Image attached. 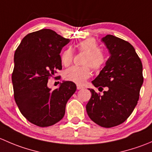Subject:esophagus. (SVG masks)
I'll return each instance as SVG.
<instances>
[{"label":"esophagus","mask_w":152,"mask_h":152,"mask_svg":"<svg viewBox=\"0 0 152 152\" xmlns=\"http://www.w3.org/2000/svg\"><path fill=\"white\" fill-rule=\"evenodd\" d=\"M76 88H77V90H82V89L84 88V87H83V86H82V85H78L77 86H76Z\"/></svg>","instance_id":"obj_1"}]
</instances>
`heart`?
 <instances>
[{"label":"heart","instance_id":"b5f03b06","mask_svg":"<svg viewBox=\"0 0 152 152\" xmlns=\"http://www.w3.org/2000/svg\"><path fill=\"white\" fill-rule=\"evenodd\" d=\"M77 47L81 52L87 54L83 62L85 66H73L67 69L64 73V79L77 85H83L92 76V70L89 66L97 71L102 70L106 63V57L94 39L89 38L81 41ZM73 60V51L72 48H68L62 52L61 62L65 66H69Z\"/></svg>","mask_w":152,"mask_h":152}]
</instances>
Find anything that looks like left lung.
I'll use <instances>...</instances> for the list:
<instances>
[{
  "label": "left lung",
  "mask_w": 152,
  "mask_h": 152,
  "mask_svg": "<svg viewBox=\"0 0 152 152\" xmlns=\"http://www.w3.org/2000/svg\"><path fill=\"white\" fill-rule=\"evenodd\" d=\"M102 41L110 56L92 83L102 90L107 87L108 90L102 96L89 89L92 96L86 110L93 122L110 128L124 123L137 105L143 82L142 65L134 47L127 41L110 34Z\"/></svg>",
  "instance_id": "8db88e82"
}]
</instances>
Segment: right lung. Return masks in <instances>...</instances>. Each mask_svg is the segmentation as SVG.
<instances>
[{
  "label": "right lung",
  "instance_id": "1",
  "mask_svg": "<svg viewBox=\"0 0 152 152\" xmlns=\"http://www.w3.org/2000/svg\"><path fill=\"white\" fill-rule=\"evenodd\" d=\"M69 42L54 31L41 29L28 34L15 50L12 75L15 102L23 115L38 126L62 120L67 101L76 92L71 82L53 90L47 86L49 79L62 70L59 53Z\"/></svg>",
  "mask_w": 152,
  "mask_h": 152
}]
</instances>
